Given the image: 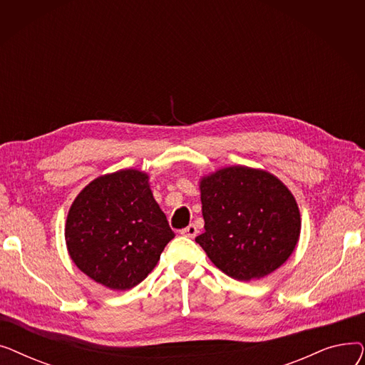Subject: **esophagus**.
<instances>
[{
    "instance_id": "1",
    "label": "esophagus",
    "mask_w": 365,
    "mask_h": 365,
    "mask_svg": "<svg viewBox=\"0 0 365 365\" xmlns=\"http://www.w3.org/2000/svg\"><path fill=\"white\" fill-rule=\"evenodd\" d=\"M180 234H182L183 237H187V238H195V237H197V234H198V231H197V226L190 223L189 226H186L185 229H182Z\"/></svg>"
}]
</instances>
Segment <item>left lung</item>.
Masks as SVG:
<instances>
[{
    "instance_id": "8db88e82",
    "label": "left lung",
    "mask_w": 365,
    "mask_h": 365,
    "mask_svg": "<svg viewBox=\"0 0 365 365\" xmlns=\"http://www.w3.org/2000/svg\"><path fill=\"white\" fill-rule=\"evenodd\" d=\"M208 259L238 281L260 279L292 256L300 237L296 198L272 173L245 165L200 179Z\"/></svg>"
}]
</instances>
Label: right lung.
I'll use <instances>...</instances> for the list:
<instances>
[{
  "label": "right lung",
  "mask_w": 365,
  "mask_h": 365,
  "mask_svg": "<svg viewBox=\"0 0 365 365\" xmlns=\"http://www.w3.org/2000/svg\"><path fill=\"white\" fill-rule=\"evenodd\" d=\"M175 238L149 176L125 168L99 176L73 200L65 241L81 272L110 290H130L157 266Z\"/></svg>",
  "instance_id": "obj_1"
}]
</instances>
